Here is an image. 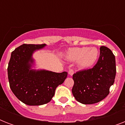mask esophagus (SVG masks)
<instances>
[{
	"instance_id": "obj_1",
	"label": "esophagus",
	"mask_w": 125,
	"mask_h": 125,
	"mask_svg": "<svg viewBox=\"0 0 125 125\" xmlns=\"http://www.w3.org/2000/svg\"><path fill=\"white\" fill-rule=\"evenodd\" d=\"M74 74V71L73 70V69H69V74L70 75V76H73Z\"/></svg>"
}]
</instances>
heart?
Segmentation results:
<instances>
[{
    "mask_svg": "<svg viewBox=\"0 0 125 125\" xmlns=\"http://www.w3.org/2000/svg\"><path fill=\"white\" fill-rule=\"evenodd\" d=\"M100 51L95 47H82L72 48L67 51L65 57L71 62H78L81 69H89L97 63Z\"/></svg>",
    "mask_w": 125,
    "mask_h": 125,
    "instance_id": "heart-1",
    "label": "heart"
}]
</instances>
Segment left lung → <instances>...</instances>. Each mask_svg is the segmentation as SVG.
Here are the masks:
<instances>
[{
  "instance_id": "1",
  "label": "left lung",
  "mask_w": 125,
  "mask_h": 125,
  "mask_svg": "<svg viewBox=\"0 0 125 125\" xmlns=\"http://www.w3.org/2000/svg\"><path fill=\"white\" fill-rule=\"evenodd\" d=\"M115 74V56L110 49L102 46L99 60L95 66L73 75V95L76 101L83 104L99 103L109 94Z\"/></svg>"
}]
</instances>
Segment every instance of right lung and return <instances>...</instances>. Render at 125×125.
Listing matches in <instances>:
<instances>
[{"mask_svg":"<svg viewBox=\"0 0 125 125\" xmlns=\"http://www.w3.org/2000/svg\"><path fill=\"white\" fill-rule=\"evenodd\" d=\"M47 46L23 44L11 54L8 67L9 83L17 99L29 106H40L49 103L55 90L65 80L67 72L55 73L36 69L33 54Z\"/></svg>","mask_w":125,"mask_h":125,"instance_id":"add662e5","label":"right lung"}]
</instances>
